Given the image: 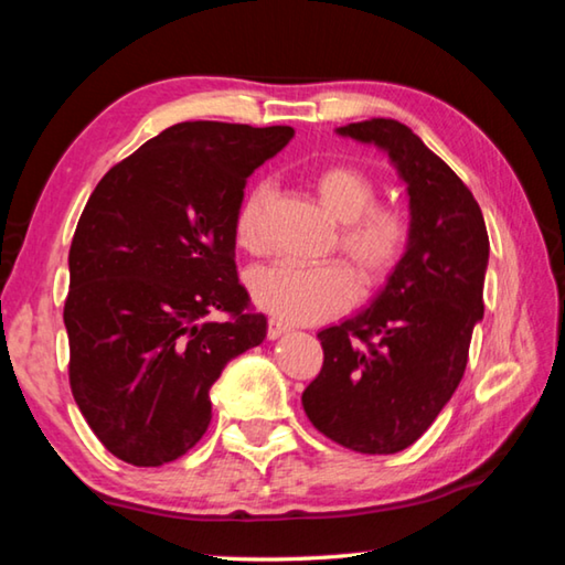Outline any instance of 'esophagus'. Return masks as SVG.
Returning a JSON list of instances; mask_svg holds the SVG:
<instances>
[{"label":"esophagus","mask_w":565,"mask_h":565,"mask_svg":"<svg viewBox=\"0 0 565 565\" xmlns=\"http://www.w3.org/2000/svg\"><path fill=\"white\" fill-rule=\"evenodd\" d=\"M289 329H291L289 323H284L281 319H269V327H266V337H269V339L274 341V339H279L281 333L289 331Z\"/></svg>","instance_id":"esophagus-1"}]
</instances>
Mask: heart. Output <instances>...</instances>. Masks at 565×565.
I'll list each match as a JSON object with an SVG mask.
<instances>
[{"label":"heart","instance_id":"heart-1","mask_svg":"<svg viewBox=\"0 0 565 565\" xmlns=\"http://www.w3.org/2000/svg\"><path fill=\"white\" fill-rule=\"evenodd\" d=\"M313 189L327 212L339 218V248L359 266L363 284L376 286L394 274L411 244V222L396 204L374 202L376 181L353 164H329L313 174ZM274 189L256 181L234 212V244L252 256L266 252L264 216ZM256 306L276 319L313 323L337 317L356 299V279L341 262L274 264L248 274Z\"/></svg>","mask_w":565,"mask_h":565}]
</instances>
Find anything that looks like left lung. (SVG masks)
<instances>
[{"label": "left lung", "mask_w": 565, "mask_h": 565, "mask_svg": "<svg viewBox=\"0 0 565 565\" xmlns=\"http://www.w3.org/2000/svg\"><path fill=\"white\" fill-rule=\"evenodd\" d=\"M339 134L388 151L406 181L411 244L369 309L319 331L323 366L301 404L339 446L398 454L461 384L483 317L489 234L471 191L406 124L369 119Z\"/></svg>", "instance_id": "obj_1"}]
</instances>
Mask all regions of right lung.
Segmentation results:
<instances>
[{"mask_svg": "<svg viewBox=\"0 0 565 565\" xmlns=\"http://www.w3.org/2000/svg\"><path fill=\"white\" fill-rule=\"evenodd\" d=\"M291 137V127L181 121L92 191L70 248V386L121 461L161 466L196 446L212 420L209 388L264 341L232 224L246 179Z\"/></svg>", "mask_w": 565, "mask_h": 565, "instance_id": "right-lung-1", "label": "right lung"}]
</instances>
